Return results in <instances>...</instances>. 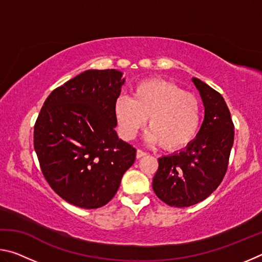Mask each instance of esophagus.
Listing matches in <instances>:
<instances>
[{
	"label": "esophagus",
	"mask_w": 262,
	"mask_h": 262,
	"mask_svg": "<svg viewBox=\"0 0 262 262\" xmlns=\"http://www.w3.org/2000/svg\"><path fill=\"white\" fill-rule=\"evenodd\" d=\"M144 156H147V152H144V151H142V150H137L136 151V158H142V157H144Z\"/></svg>",
	"instance_id": "esophagus-1"
}]
</instances>
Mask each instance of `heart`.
Instances as JSON below:
<instances>
[{"label": "heart", "mask_w": 262, "mask_h": 262, "mask_svg": "<svg viewBox=\"0 0 262 262\" xmlns=\"http://www.w3.org/2000/svg\"><path fill=\"white\" fill-rule=\"evenodd\" d=\"M122 139L133 140L147 122L145 140L166 150L180 149L196 136L201 122V104L194 95L176 83L150 78L137 84L132 98L119 96L113 105Z\"/></svg>", "instance_id": "heart-1"}]
</instances>
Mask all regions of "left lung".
<instances>
[{
    "label": "left lung",
    "mask_w": 262,
    "mask_h": 262,
    "mask_svg": "<svg viewBox=\"0 0 262 262\" xmlns=\"http://www.w3.org/2000/svg\"><path fill=\"white\" fill-rule=\"evenodd\" d=\"M205 106V119L195 139L185 149L158 158L152 180L155 194L171 207H189L207 199L227 172L234 126L221 94L193 77Z\"/></svg>",
    "instance_id": "8db88e82"
}]
</instances>
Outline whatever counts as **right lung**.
Here are the masks:
<instances>
[{
	"instance_id": "right-lung-1",
	"label": "right lung",
	"mask_w": 262,
	"mask_h": 262,
	"mask_svg": "<svg viewBox=\"0 0 262 262\" xmlns=\"http://www.w3.org/2000/svg\"><path fill=\"white\" fill-rule=\"evenodd\" d=\"M125 83L115 69H90L47 97L34 125L41 172L70 205L96 209L112 200L136 149L115 132L113 105Z\"/></svg>"
}]
</instances>
